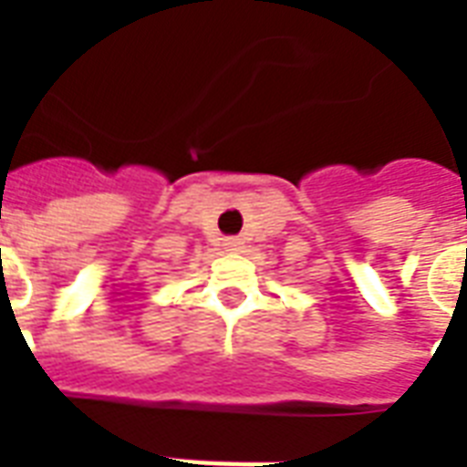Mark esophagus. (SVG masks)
Listing matches in <instances>:
<instances>
[{
  "label": "esophagus",
  "instance_id": "obj_1",
  "mask_svg": "<svg viewBox=\"0 0 467 467\" xmlns=\"http://www.w3.org/2000/svg\"><path fill=\"white\" fill-rule=\"evenodd\" d=\"M242 247H244V242L237 240V237H227V240H223V249H225V252H230V254H237V252H242Z\"/></svg>",
  "mask_w": 467,
  "mask_h": 467
}]
</instances>
